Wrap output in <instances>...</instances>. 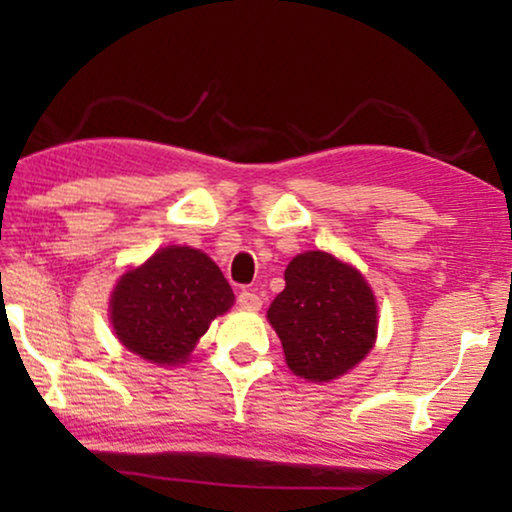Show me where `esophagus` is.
Instances as JSON below:
<instances>
[{"instance_id":"1","label":"esophagus","mask_w":512,"mask_h":512,"mask_svg":"<svg viewBox=\"0 0 512 512\" xmlns=\"http://www.w3.org/2000/svg\"><path fill=\"white\" fill-rule=\"evenodd\" d=\"M237 305L244 307V310H261L263 300H261V296H258L256 291L242 289L240 296H237Z\"/></svg>"}]
</instances>
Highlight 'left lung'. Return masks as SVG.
I'll return each instance as SVG.
<instances>
[{
    "instance_id": "obj_1",
    "label": "left lung",
    "mask_w": 512,
    "mask_h": 512,
    "mask_svg": "<svg viewBox=\"0 0 512 512\" xmlns=\"http://www.w3.org/2000/svg\"><path fill=\"white\" fill-rule=\"evenodd\" d=\"M284 279L268 319L289 368L314 382L354 368L377 331V305L361 272L324 251H307L293 258Z\"/></svg>"
}]
</instances>
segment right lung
I'll list each match as a JSON object with an SVG mask.
<instances>
[{"instance_id":"add662e5","label":"right lung","mask_w":512,"mask_h":512,"mask_svg":"<svg viewBox=\"0 0 512 512\" xmlns=\"http://www.w3.org/2000/svg\"><path fill=\"white\" fill-rule=\"evenodd\" d=\"M233 300L212 258L191 247H167L121 277L111 296V324L118 340L146 361L181 363Z\"/></svg>"}]
</instances>
